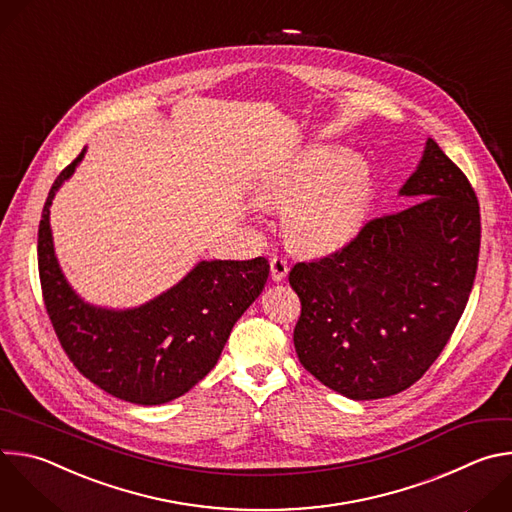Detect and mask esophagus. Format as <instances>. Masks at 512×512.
Segmentation results:
<instances>
[{
  "mask_svg": "<svg viewBox=\"0 0 512 512\" xmlns=\"http://www.w3.org/2000/svg\"><path fill=\"white\" fill-rule=\"evenodd\" d=\"M269 267H271V277H273V281H283L285 279V275H287V271H289V263H287V259H283V257H271V261H269Z\"/></svg>",
  "mask_w": 512,
  "mask_h": 512,
  "instance_id": "34e87169",
  "label": "esophagus"
}]
</instances>
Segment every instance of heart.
<instances>
[{
	"instance_id": "obj_1",
	"label": "heart",
	"mask_w": 512,
	"mask_h": 512,
	"mask_svg": "<svg viewBox=\"0 0 512 512\" xmlns=\"http://www.w3.org/2000/svg\"><path fill=\"white\" fill-rule=\"evenodd\" d=\"M371 198L367 162L328 145L304 152L261 194L267 206L292 200L283 216L287 239L312 253L346 245L367 218Z\"/></svg>"
}]
</instances>
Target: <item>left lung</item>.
Segmentation results:
<instances>
[{"label":"left lung","instance_id":"left-lung-1","mask_svg":"<svg viewBox=\"0 0 512 512\" xmlns=\"http://www.w3.org/2000/svg\"><path fill=\"white\" fill-rule=\"evenodd\" d=\"M399 194L415 202L289 271L302 302L294 330L300 362L356 401L397 395L425 375L454 334L476 277L478 198L433 139Z\"/></svg>","mask_w":512,"mask_h":512}]
</instances>
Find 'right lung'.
Returning a JSON list of instances; mask_svg holds the SVG:
<instances>
[{
    "mask_svg": "<svg viewBox=\"0 0 512 512\" xmlns=\"http://www.w3.org/2000/svg\"><path fill=\"white\" fill-rule=\"evenodd\" d=\"M85 150L54 180L38 227V271L44 306L70 362L105 393L162 405L188 393L221 356L235 322L261 294L269 263L200 261L178 285L133 310H107L81 300L54 255L50 204Z\"/></svg>",
    "mask_w": 512,
    "mask_h": 512,
    "instance_id": "right-lung-1",
    "label": "right lung"
}]
</instances>
